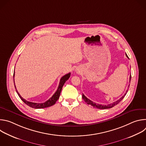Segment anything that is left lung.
Masks as SVG:
<instances>
[{
	"label": "left lung",
	"instance_id": "left-lung-1",
	"mask_svg": "<svg viewBox=\"0 0 146 146\" xmlns=\"http://www.w3.org/2000/svg\"><path fill=\"white\" fill-rule=\"evenodd\" d=\"M126 56L128 57V56H127V55L126 54ZM131 75L130 76V77H129V82H131ZM129 87V86H128V87ZM127 92H128V90H127V91H126V93L124 95H123V96H122L119 99H118V100H117V101H115V102H113V103H110V104H109V105H100V104H98V103H95V102H92V101H91V100H90L89 99H88L84 94H82V99H84V102H86L88 105H90L91 106H93L94 108H97V109H110V108H113V107H114V106H115V105H117V104H118L122 99H123V98L125 97V96L126 95V94H127Z\"/></svg>",
	"mask_w": 146,
	"mask_h": 146
}]
</instances>
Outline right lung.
Returning a JSON list of instances; mask_svg holds the SVG:
<instances>
[{
	"label": "right lung",
	"mask_w": 146,
	"mask_h": 146,
	"mask_svg": "<svg viewBox=\"0 0 146 146\" xmlns=\"http://www.w3.org/2000/svg\"><path fill=\"white\" fill-rule=\"evenodd\" d=\"M70 77V73H69L68 74H65V76H64L63 77H62L60 80V82L58 86V88L57 89V90L56 91V92H55V94L52 96L51 98H50L48 100H47L46 102H44V103H34V102H31L29 101H27V100L24 99L23 97H21V96L20 95V94L18 93V91L16 89V87L15 86V83H14V75H13V77H14V86H15V88L16 90V92L18 94V95L19 96V97L20 98V99H21L26 105H27L28 106H29L31 108H34V109H43V108H48L50 107L52 105H54V104L56 103V102L58 100V99L59 98L60 96V94L61 92L62 87H63L65 82L69 78V77Z\"/></svg>",
	"instance_id": "add662e5"
}]
</instances>
